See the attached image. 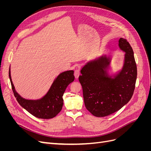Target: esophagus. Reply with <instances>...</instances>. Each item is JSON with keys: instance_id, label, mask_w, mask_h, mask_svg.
I'll return each mask as SVG.
<instances>
[{"instance_id": "34e87169", "label": "esophagus", "mask_w": 151, "mask_h": 151, "mask_svg": "<svg viewBox=\"0 0 151 151\" xmlns=\"http://www.w3.org/2000/svg\"><path fill=\"white\" fill-rule=\"evenodd\" d=\"M74 76L76 79H77L79 77V76H80V70L79 69H76L75 72H74Z\"/></svg>"}]
</instances>
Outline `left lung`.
I'll use <instances>...</instances> for the list:
<instances>
[{
  "label": "left lung",
  "mask_w": 151,
  "mask_h": 151,
  "mask_svg": "<svg viewBox=\"0 0 151 151\" xmlns=\"http://www.w3.org/2000/svg\"><path fill=\"white\" fill-rule=\"evenodd\" d=\"M118 46L125 52L122 70L113 78L108 69L111 62L106 55L87 63L79 81L86 109L97 117L108 116L128 103L134 94L137 76L134 52L127 40L120 38Z\"/></svg>",
  "instance_id": "8db88e82"
}]
</instances>
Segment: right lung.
<instances>
[{"mask_svg":"<svg viewBox=\"0 0 151 151\" xmlns=\"http://www.w3.org/2000/svg\"><path fill=\"white\" fill-rule=\"evenodd\" d=\"M9 76L12 91L17 102L31 115L43 119L52 118L61 111L63 103L62 98L63 93L68 85L75 79L74 70L62 72L54 80L46 95L40 99L29 100L22 98L16 91L11 79L10 68Z\"/></svg>","mask_w":151,"mask_h":151,"instance_id":"obj_1","label":"right lung"}]
</instances>
